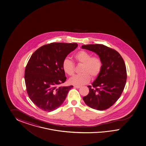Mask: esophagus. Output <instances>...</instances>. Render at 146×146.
Instances as JSON below:
<instances>
[{
	"label": "esophagus",
	"instance_id": "1",
	"mask_svg": "<svg viewBox=\"0 0 146 146\" xmlns=\"http://www.w3.org/2000/svg\"><path fill=\"white\" fill-rule=\"evenodd\" d=\"M74 87L75 88L79 89L81 87L80 86H74Z\"/></svg>",
	"mask_w": 146,
	"mask_h": 146
}]
</instances>
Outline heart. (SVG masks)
Listing matches in <instances>:
<instances>
[{"label": "heart", "instance_id": "1", "mask_svg": "<svg viewBox=\"0 0 146 146\" xmlns=\"http://www.w3.org/2000/svg\"><path fill=\"white\" fill-rule=\"evenodd\" d=\"M75 60L82 64L80 74L74 75L69 80L70 84L81 86L88 83L90 80L96 78L100 73L102 67V62L100 58L92 57L91 53L84 50L77 52L74 56ZM64 72L67 75H73L75 67L73 62L68 59H65L62 64Z\"/></svg>", "mask_w": 146, "mask_h": 146}]
</instances>
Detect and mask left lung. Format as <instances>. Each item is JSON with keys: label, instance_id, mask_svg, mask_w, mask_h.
Returning a JSON list of instances; mask_svg holds the SVG:
<instances>
[{"label": "left lung", "instance_id": "1", "mask_svg": "<svg viewBox=\"0 0 146 146\" xmlns=\"http://www.w3.org/2000/svg\"><path fill=\"white\" fill-rule=\"evenodd\" d=\"M81 48L96 53L102 62L101 71L88 86L89 94L83 97L88 106L97 110H105L113 106L124 90L127 79L124 60L115 50L103 44L82 45Z\"/></svg>", "mask_w": 146, "mask_h": 146}]
</instances>
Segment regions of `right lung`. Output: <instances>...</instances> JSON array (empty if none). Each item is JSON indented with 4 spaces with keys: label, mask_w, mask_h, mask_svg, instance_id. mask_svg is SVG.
<instances>
[{
    "label": "right lung",
    "mask_w": 146,
    "mask_h": 146,
    "mask_svg": "<svg viewBox=\"0 0 146 146\" xmlns=\"http://www.w3.org/2000/svg\"><path fill=\"white\" fill-rule=\"evenodd\" d=\"M77 43H52L37 49L27 65L25 80L31 101L40 109L51 112L59 108L73 86L59 87L66 80L62 64Z\"/></svg>",
    "instance_id": "add662e5"
}]
</instances>
